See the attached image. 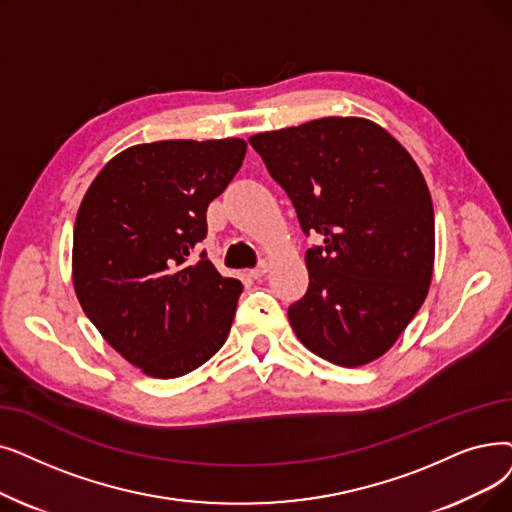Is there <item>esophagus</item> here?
Listing matches in <instances>:
<instances>
[{"mask_svg":"<svg viewBox=\"0 0 512 512\" xmlns=\"http://www.w3.org/2000/svg\"><path fill=\"white\" fill-rule=\"evenodd\" d=\"M268 270H270V265L265 263V261H261L255 270H251V278H255V280H259V278H263L265 274H268Z\"/></svg>","mask_w":512,"mask_h":512,"instance_id":"obj_1","label":"esophagus"}]
</instances>
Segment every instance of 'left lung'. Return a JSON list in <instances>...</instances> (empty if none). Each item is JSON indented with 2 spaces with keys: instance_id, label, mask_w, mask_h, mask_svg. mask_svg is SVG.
<instances>
[{
  "instance_id": "8db88e82",
  "label": "left lung",
  "mask_w": 512,
  "mask_h": 512,
  "mask_svg": "<svg viewBox=\"0 0 512 512\" xmlns=\"http://www.w3.org/2000/svg\"><path fill=\"white\" fill-rule=\"evenodd\" d=\"M291 196L309 286L288 307L297 339L358 368L385 355L425 303L435 261L433 203L410 152L362 117H324L249 138Z\"/></svg>"
}]
</instances>
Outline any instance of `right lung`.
Segmentation results:
<instances>
[{
  "label": "right lung",
  "instance_id": "add662e5",
  "mask_svg": "<svg viewBox=\"0 0 512 512\" xmlns=\"http://www.w3.org/2000/svg\"><path fill=\"white\" fill-rule=\"evenodd\" d=\"M244 154L240 138L129 146L79 205L75 295L104 341L152 379L196 370L230 335L242 284L194 253Z\"/></svg>",
  "mask_w": 512,
  "mask_h": 512
}]
</instances>
